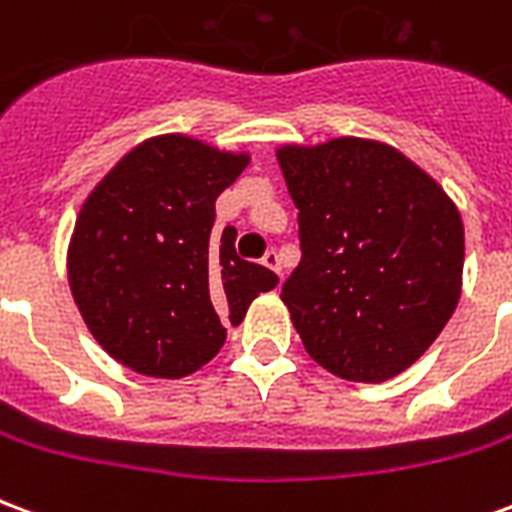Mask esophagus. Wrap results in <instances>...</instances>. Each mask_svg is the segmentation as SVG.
Wrapping results in <instances>:
<instances>
[{
	"label": "esophagus",
	"mask_w": 512,
	"mask_h": 512,
	"mask_svg": "<svg viewBox=\"0 0 512 512\" xmlns=\"http://www.w3.org/2000/svg\"><path fill=\"white\" fill-rule=\"evenodd\" d=\"M263 266L271 268L274 274H282V260H279L277 249H268L266 255H263Z\"/></svg>",
	"instance_id": "1"
}]
</instances>
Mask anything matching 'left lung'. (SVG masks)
<instances>
[{
  "instance_id": "8db88e82",
  "label": "left lung",
  "mask_w": 512,
  "mask_h": 512,
  "mask_svg": "<svg viewBox=\"0 0 512 512\" xmlns=\"http://www.w3.org/2000/svg\"><path fill=\"white\" fill-rule=\"evenodd\" d=\"M279 164L301 246L282 301L307 354L345 381L403 373L461 296L458 208L403 153L367 139L285 147Z\"/></svg>"
}]
</instances>
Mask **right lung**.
<instances>
[{
	"instance_id": "add662e5",
	"label": "right lung",
	"mask_w": 512,
	"mask_h": 512,
	"mask_svg": "<svg viewBox=\"0 0 512 512\" xmlns=\"http://www.w3.org/2000/svg\"><path fill=\"white\" fill-rule=\"evenodd\" d=\"M246 167L189 136L134 147L84 202L68 277L84 323L117 362L156 378L200 370L249 301L279 282L213 238L216 197Z\"/></svg>"
}]
</instances>
